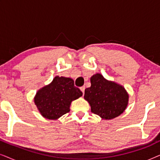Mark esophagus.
Here are the masks:
<instances>
[{"mask_svg":"<svg viewBox=\"0 0 160 160\" xmlns=\"http://www.w3.org/2000/svg\"><path fill=\"white\" fill-rule=\"evenodd\" d=\"M80 89H81V91H82V92H83V95H84V90H85V87L83 86L82 87H80Z\"/></svg>","mask_w":160,"mask_h":160,"instance_id":"34e87169","label":"esophagus"}]
</instances>
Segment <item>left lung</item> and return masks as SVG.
<instances>
[{
  "instance_id": "8db88e82",
  "label": "left lung",
  "mask_w": 160,
  "mask_h": 160,
  "mask_svg": "<svg viewBox=\"0 0 160 160\" xmlns=\"http://www.w3.org/2000/svg\"><path fill=\"white\" fill-rule=\"evenodd\" d=\"M90 82L91 87L85 89L84 98L90 105L92 112L109 120L125 111L129 95L122 85L107 80L100 73L94 74Z\"/></svg>"
}]
</instances>
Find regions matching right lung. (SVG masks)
Listing matches in <instances>:
<instances>
[{
  "label": "right lung",
  "instance_id": "right-lung-1",
  "mask_svg": "<svg viewBox=\"0 0 160 160\" xmlns=\"http://www.w3.org/2000/svg\"><path fill=\"white\" fill-rule=\"evenodd\" d=\"M82 96L72 78L57 76L49 84L37 91L34 103L42 117L55 120L69 112L71 102Z\"/></svg>",
  "mask_w": 160,
  "mask_h": 160
}]
</instances>
